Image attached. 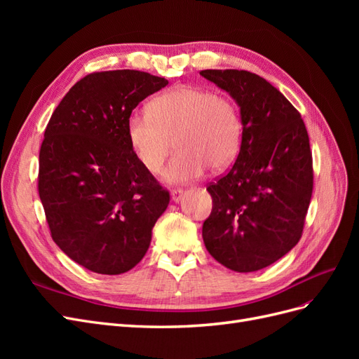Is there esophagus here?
Segmentation results:
<instances>
[{
  "mask_svg": "<svg viewBox=\"0 0 359 359\" xmlns=\"http://www.w3.org/2000/svg\"><path fill=\"white\" fill-rule=\"evenodd\" d=\"M182 194H184V189H181V187H175V189L170 190V196H172L173 202H180L181 198H182Z\"/></svg>",
  "mask_w": 359,
  "mask_h": 359,
  "instance_id": "34e87169",
  "label": "esophagus"
}]
</instances>
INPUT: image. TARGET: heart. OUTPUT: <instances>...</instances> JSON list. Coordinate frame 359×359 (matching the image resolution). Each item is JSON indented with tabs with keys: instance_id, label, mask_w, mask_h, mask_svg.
<instances>
[{
	"instance_id": "b5f03b06",
	"label": "heart",
	"mask_w": 359,
	"mask_h": 359,
	"mask_svg": "<svg viewBox=\"0 0 359 359\" xmlns=\"http://www.w3.org/2000/svg\"><path fill=\"white\" fill-rule=\"evenodd\" d=\"M127 136L136 158L149 173H158L175 144L177 153L165 170L169 182H189L206 168H229L240 154L243 118L227 94L181 85L157 95L148 114L135 112Z\"/></svg>"
}]
</instances>
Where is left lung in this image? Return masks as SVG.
<instances>
[{
	"label": "left lung",
	"instance_id": "1",
	"mask_svg": "<svg viewBox=\"0 0 359 359\" xmlns=\"http://www.w3.org/2000/svg\"><path fill=\"white\" fill-rule=\"evenodd\" d=\"M241 109L243 144L231 170L210 182L202 236L210 255L253 273L298 244L313 193V158L301 114L276 86L247 70H202Z\"/></svg>",
	"mask_w": 359,
	"mask_h": 359
}]
</instances>
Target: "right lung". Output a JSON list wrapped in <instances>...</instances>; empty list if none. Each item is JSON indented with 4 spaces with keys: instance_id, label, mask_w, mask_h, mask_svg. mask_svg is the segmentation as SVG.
<instances>
[{
    "instance_id": "1",
    "label": "right lung",
    "mask_w": 359,
    "mask_h": 359,
    "mask_svg": "<svg viewBox=\"0 0 359 359\" xmlns=\"http://www.w3.org/2000/svg\"><path fill=\"white\" fill-rule=\"evenodd\" d=\"M168 81L139 70L86 74L53 111L39 156V196L52 240L76 264L116 276L136 266L169 191L136 158L135 107Z\"/></svg>"
}]
</instances>
